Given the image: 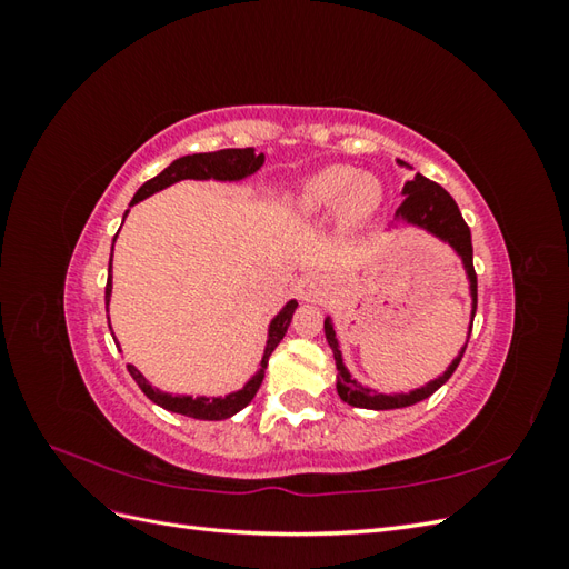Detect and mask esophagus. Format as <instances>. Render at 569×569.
Returning a JSON list of instances; mask_svg holds the SVG:
<instances>
[{
	"instance_id": "1",
	"label": "esophagus",
	"mask_w": 569,
	"mask_h": 569,
	"mask_svg": "<svg viewBox=\"0 0 569 569\" xmlns=\"http://www.w3.org/2000/svg\"><path fill=\"white\" fill-rule=\"evenodd\" d=\"M325 295H327V282L322 278H316L306 289V299L308 301H322Z\"/></svg>"
}]
</instances>
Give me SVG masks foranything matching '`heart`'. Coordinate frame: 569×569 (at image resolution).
Instances as JSON below:
<instances>
[{"label":"heart","mask_w":569,"mask_h":569,"mask_svg":"<svg viewBox=\"0 0 569 569\" xmlns=\"http://www.w3.org/2000/svg\"><path fill=\"white\" fill-rule=\"evenodd\" d=\"M382 203V184L375 176L349 166H330L308 176L289 199V213L301 222L320 220L332 209L343 228H356Z\"/></svg>","instance_id":"obj_1"}]
</instances>
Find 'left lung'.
<instances>
[{
	"mask_svg": "<svg viewBox=\"0 0 569 569\" xmlns=\"http://www.w3.org/2000/svg\"><path fill=\"white\" fill-rule=\"evenodd\" d=\"M399 166L408 168V163H403V161H399ZM403 194H406V199L399 209H396L393 220H403V222H408V226L427 230L429 234L439 237L441 242L449 244L460 256L465 274H468V282H470V297H472L470 332H472V320H475V311H477V274H475V266H472V237H470L468 222L462 220L453 197L446 192L441 184L427 180L420 173L403 184ZM470 332H468V339H470ZM325 337H327V343H330V349L337 360V370H339L337 372V393L341 396V401L349 406H356V408H370V410L406 408V406L425 401L427 396H432L441 385L449 382V377L453 375V370L458 368L460 358L465 353V347H468V343H465L460 353L451 360V366L443 370V375H439L432 382H427L425 387L412 389L408 393H380V391L363 387L358 380H353L347 366H343L339 341H337L330 318H325Z\"/></svg>",
	"mask_w": 569,
	"mask_h": 569,
	"instance_id": "8db88e82",
	"label": "left lung"
}]
</instances>
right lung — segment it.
<instances>
[{"label": "right lung", "mask_w": 569, "mask_h": 569, "mask_svg": "<svg viewBox=\"0 0 569 569\" xmlns=\"http://www.w3.org/2000/svg\"><path fill=\"white\" fill-rule=\"evenodd\" d=\"M263 161H266L263 153H256L251 147H247V149H220V151H209V153H192V157L176 159L166 170H161L157 178L147 180L134 192L130 206L140 203L142 199L157 194V192H161V189L176 184L180 180H220V182L244 180V178L253 176L256 170L263 166ZM126 216H128V211H126ZM126 216H123V220H126ZM116 237H113V242H116ZM111 258H113V253H111ZM111 258H109V280H107V306H109V299H111ZM297 306L299 303L295 299L287 301L282 311L270 320L266 351H263V358H261V368H258V372L251 377V380L242 389L232 391L228 396H197V399H194V396L168 393V391L151 387L147 382V377L130 363H128V372L132 375V380L140 385V389L147 393V399H151L153 403L170 410V412H180V416L194 418V420H226V418H232L234 412H239L251 403L258 387H261L263 377H266V368H268V358L274 349H278V343L287 335V327L291 322V316H295V311H297ZM109 330H111V322H109Z\"/></svg>", "instance_id": "add662e5"}]
</instances>
